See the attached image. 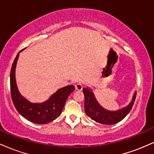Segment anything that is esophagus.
I'll use <instances>...</instances> for the list:
<instances>
[{
    "instance_id": "1",
    "label": "esophagus",
    "mask_w": 154,
    "mask_h": 154,
    "mask_svg": "<svg viewBox=\"0 0 154 154\" xmlns=\"http://www.w3.org/2000/svg\"><path fill=\"white\" fill-rule=\"evenodd\" d=\"M82 85L80 84V83H77V84L75 85V89L77 90V91H82Z\"/></svg>"
}]
</instances>
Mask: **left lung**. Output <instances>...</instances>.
<instances>
[{
  "label": "left lung",
  "mask_w": 154,
  "mask_h": 154,
  "mask_svg": "<svg viewBox=\"0 0 154 154\" xmlns=\"http://www.w3.org/2000/svg\"><path fill=\"white\" fill-rule=\"evenodd\" d=\"M83 93L85 95V111L86 114L93 120L103 125H114L123 119L132 109L137 94L135 93L132 102L127 107L116 111H110L100 106L91 90L83 88Z\"/></svg>",
  "instance_id": "obj_1"
}]
</instances>
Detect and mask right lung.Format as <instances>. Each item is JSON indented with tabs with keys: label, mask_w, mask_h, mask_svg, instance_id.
Instances as JSON below:
<instances>
[{
	"label": "right lung",
	"mask_w": 154,
	"mask_h": 154,
	"mask_svg": "<svg viewBox=\"0 0 154 154\" xmlns=\"http://www.w3.org/2000/svg\"><path fill=\"white\" fill-rule=\"evenodd\" d=\"M19 56V53L12 64L10 75L11 95L16 109L25 119L33 123L43 125L54 121L61 114L67 98L75 91V87L68 85L61 88L44 103H30L21 95L16 83L15 69Z\"/></svg>",
	"instance_id": "1"
}]
</instances>
